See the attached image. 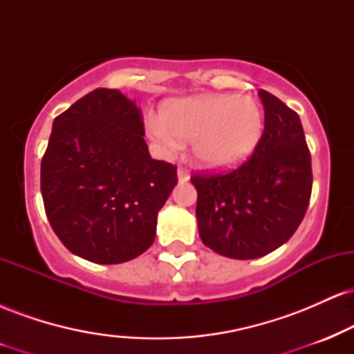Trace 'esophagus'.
Listing matches in <instances>:
<instances>
[{
  "label": "esophagus",
  "mask_w": 354,
  "mask_h": 354,
  "mask_svg": "<svg viewBox=\"0 0 354 354\" xmlns=\"http://www.w3.org/2000/svg\"><path fill=\"white\" fill-rule=\"evenodd\" d=\"M178 180H180V183H186L189 180V171L186 168H183V166H180L178 168Z\"/></svg>",
  "instance_id": "esophagus-1"
}]
</instances>
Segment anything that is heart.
Returning a JSON list of instances; mask_svg holds the SVG:
<instances>
[{
    "label": "heart",
    "instance_id": "heart-1",
    "mask_svg": "<svg viewBox=\"0 0 354 354\" xmlns=\"http://www.w3.org/2000/svg\"><path fill=\"white\" fill-rule=\"evenodd\" d=\"M265 113L250 96L205 95L169 101L149 133L168 148L193 141L196 160L208 168H230L245 161L261 141Z\"/></svg>",
    "mask_w": 354,
    "mask_h": 354
}]
</instances>
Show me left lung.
Returning <instances> with one entry per match:
<instances>
[{
    "label": "left lung",
    "mask_w": 354,
    "mask_h": 354,
    "mask_svg": "<svg viewBox=\"0 0 354 354\" xmlns=\"http://www.w3.org/2000/svg\"><path fill=\"white\" fill-rule=\"evenodd\" d=\"M265 131L253 154L223 173H196L201 241L233 259L265 256L288 241L306 214L313 173L298 113L259 89Z\"/></svg>",
    "instance_id": "left-lung-1"
}]
</instances>
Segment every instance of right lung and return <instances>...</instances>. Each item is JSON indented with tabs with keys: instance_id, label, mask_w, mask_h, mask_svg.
Segmentation results:
<instances>
[{
	"instance_id": "add662e5",
	"label": "right lung",
	"mask_w": 354,
	"mask_h": 354,
	"mask_svg": "<svg viewBox=\"0 0 354 354\" xmlns=\"http://www.w3.org/2000/svg\"><path fill=\"white\" fill-rule=\"evenodd\" d=\"M141 109L96 88L55 118L41 160L44 211L71 253L118 265L145 253L176 166L149 156Z\"/></svg>"
}]
</instances>
